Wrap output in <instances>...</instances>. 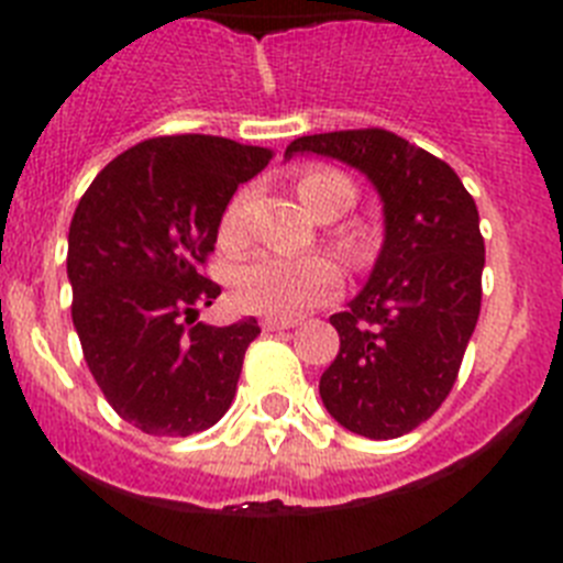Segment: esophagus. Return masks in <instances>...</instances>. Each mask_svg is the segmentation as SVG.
Listing matches in <instances>:
<instances>
[{"instance_id": "1", "label": "esophagus", "mask_w": 563, "mask_h": 563, "mask_svg": "<svg viewBox=\"0 0 563 563\" xmlns=\"http://www.w3.org/2000/svg\"><path fill=\"white\" fill-rule=\"evenodd\" d=\"M298 321H292V318H265L262 321V327H265L267 332H282V330H292Z\"/></svg>"}]
</instances>
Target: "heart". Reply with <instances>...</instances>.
Here are the masks:
<instances>
[{"mask_svg": "<svg viewBox=\"0 0 563 563\" xmlns=\"http://www.w3.org/2000/svg\"><path fill=\"white\" fill-rule=\"evenodd\" d=\"M296 188L301 202L321 220L341 217L355 202V183L330 166L307 168L298 177ZM242 213H245V194H236L220 220V242L225 247H236L245 236ZM341 247L352 258L366 256V236L361 231H343ZM231 290L242 310L271 318H292L335 296L341 290V271L330 256L262 253L236 267Z\"/></svg>", "mask_w": 563, "mask_h": 563, "instance_id": "b5f03b06", "label": "heart"}]
</instances>
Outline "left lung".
I'll return each mask as SVG.
<instances>
[{
	"mask_svg": "<svg viewBox=\"0 0 563 563\" xmlns=\"http://www.w3.org/2000/svg\"><path fill=\"white\" fill-rule=\"evenodd\" d=\"M305 152L363 172L383 200L380 256L330 316L341 350L318 391L343 429L395 440L429 420L460 375L482 307L479 211L449 163L386 129L307 134L285 157Z\"/></svg>",
	"mask_w": 563,
	"mask_h": 563,
	"instance_id": "8db88e82",
	"label": "left lung"
}]
</instances>
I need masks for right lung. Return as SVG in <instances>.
<instances>
[{"label": "right lung", "mask_w": 563, "mask_h": 563, "mask_svg": "<svg viewBox=\"0 0 563 563\" xmlns=\"http://www.w3.org/2000/svg\"><path fill=\"white\" fill-rule=\"evenodd\" d=\"M273 152L213 134L148 137L118 154L69 222L73 324L103 397L134 429H211L236 395L256 318L197 321L220 285L202 273L239 183Z\"/></svg>", "instance_id": "1"}]
</instances>
